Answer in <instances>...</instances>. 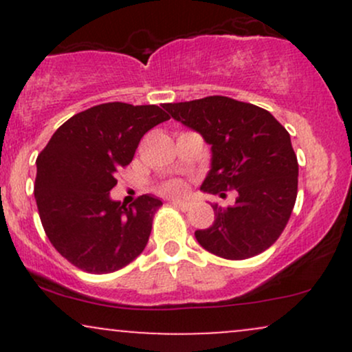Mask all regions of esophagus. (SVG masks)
<instances>
[{
  "label": "esophagus",
  "instance_id": "1",
  "mask_svg": "<svg viewBox=\"0 0 352 352\" xmlns=\"http://www.w3.org/2000/svg\"><path fill=\"white\" fill-rule=\"evenodd\" d=\"M170 204L173 205V207L180 208L182 212H187V210L190 208V204H187V201H182V200H172Z\"/></svg>",
  "mask_w": 352,
  "mask_h": 352
}]
</instances>
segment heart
<instances>
[{"label": "heart", "mask_w": 352, "mask_h": 352, "mask_svg": "<svg viewBox=\"0 0 352 352\" xmlns=\"http://www.w3.org/2000/svg\"><path fill=\"white\" fill-rule=\"evenodd\" d=\"M159 190L165 195H182V193L185 192V184L184 180L180 179H170L167 182H164L162 185H160Z\"/></svg>", "instance_id": "obj_1"}]
</instances>
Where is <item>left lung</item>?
<instances>
[{"mask_svg":"<svg viewBox=\"0 0 352 352\" xmlns=\"http://www.w3.org/2000/svg\"><path fill=\"white\" fill-rule=\"evenodd\" d=\"M173 119L212 145L204 192L235 205H212L215 221L197 230V241L225 260H246L268 250L292 217L298 195V160L288 131L265 109L225 96L164 104Z\"/></svg>","mask_w":352,"mask_h":352,"instance_id":"obj_1","label":"left lung"}]
</instances>
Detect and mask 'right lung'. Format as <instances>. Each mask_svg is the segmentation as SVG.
Listing matches in <instances>:
<instances>
[{
  "label": "right lung",
  "mask_w": 352,
  "mask_h": 352,
  "mask_svg": "<svg viewBox=\"0 0 352 352\" xmlns=\"http://www.w3.org/2000/svg\"><path fill=\"white\" fill-rule=\"evenodd\" d=\"M168 119L153 104H99L66 120L39 153V218L52 246L71 265L92 274L112 273L144 252L162 201L140 195L124 207L109 193L145 132Z\"/></svg>",
  "instance_id": "1"
}]
</instances>
